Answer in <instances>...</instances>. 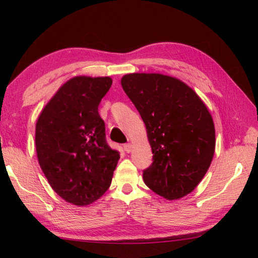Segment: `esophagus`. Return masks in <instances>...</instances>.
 Segmentation results:
<instances>
[{
    "instance_id": "esophagus-1",
    "label": "esophagus",
    "mask_w": 258,
    "mask_h": 258,
    "mask_svg": "<svg viewBox=\"0 0 258 258\" xmlns=\"http://www.w3.org/2000/svg\"><path fill=\"white\" fill-rule=\"evenodd\" d=\"M124 150L128 154V152L132 151V145L131 143H126V145H124Z\"/></svg>"
}]
</instances>
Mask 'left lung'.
Masks as SVG:
<instances>
[{"mask_svg": "<svg viewBox=\"0 0 258 258\" xmlns=\"http://www.w3.org/2000/svg\"><path fill=\"white\" fill-rule=\"evenodd\" d=\"M121 86L145 121L154 154L143 181L168 200L184 197L203 180L215 151L207 107L184 83L161 74H128Z\"/></svg>", "mask_w": 258, "mask_h": 258, "instance_id": "8db88e82", "label": "left lung"}]
</instances>
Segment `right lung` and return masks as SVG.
Listing matches in <instances>:
<instances>
[{"instance_id":"add662e5","label":"right lung","mask_w":258,"mask_h":258,"mask_svg":"<svg viewBox=\"0 0 258 258\" xmlns=\"http://www.w3.org/2000/svg\"><path fill=\"white\" fill-rule=\"evenodd\" d=\"M110 77L77 76L60 87L36 123L38 163L61 198L77 206L95 202L111 184L119 152L106 140L100 101Z\"/></svg>"}]
</instances>
